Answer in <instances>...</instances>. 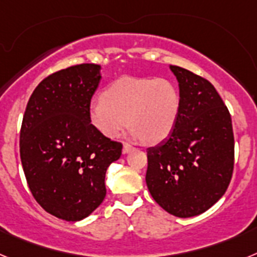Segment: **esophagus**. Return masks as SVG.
Listing matches in <instances>:
<instances>
[{"label":"esophagus","mask_w":257,"mask_h":257,"mask_svg":"<svg viewBox=\"0 0 257 257\" xmlns=\"http://www.w3.org/2000/svg\"><path fill=\"white\" fill-rule=\"evenodd\" d=\"M133 149H134L133 145H130V144H128V143H123V149H122V152H123L124 154L130 153V152L133 151Z\"/></svg>","instance_id":"34e87169"}]
</instances>
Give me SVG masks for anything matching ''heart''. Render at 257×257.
<instances>
[{
	"label": "heart",
	"instance_id": "obj_1",
	"mask_svg": "<svg viewBox=\"0 0 257 257\" xmlns=\"http://www.w3.org/2000/svg\"><path fill=\"white\" fill-rule=\"evenodd\" d=\"M180 108V92L170 79L123 76L91 104L88 121L108 139L119 138L128 123L135 139L158 144L171 135Z\"/></svg>",
	"mask_w": 257,
	"mask_h": 257
}]
</instances>
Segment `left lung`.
Masks as SVG:
<instances>
[{
    "label": "left lung",
    "mask_w": 257,
    "mask_h": 257,
    "mask_svg": "<svg viewBox=\"0 0 257 257\" xmlns=\"http://www.w3.org/2000/svg\"><path fill=\"white\" fill-rule=\"evenodd\" d=\"M181 108L171 135L147 149V187L154 201L178 217L207 211L224 196L234 167L231 118L207 79L170 65Z\"/></svg>",
    "instance_id": "obj_1"
}]
</instances>
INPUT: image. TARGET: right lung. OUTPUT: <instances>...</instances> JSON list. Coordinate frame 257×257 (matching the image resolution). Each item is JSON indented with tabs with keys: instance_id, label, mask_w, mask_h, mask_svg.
<instances>
[{
	"instance_id": "right-lung-1",
	"label": "right lung",
	"mask_w": 257,
	"mask_h": 257,
	"mask_svg": "<svg viewBox=\"0 0 257 257\" xmlns=\"http://www.w3.org/2000/svg\"><path fill=\"white\" fill-rule=\"evenodd\" d=\"M101 67L79 64L50 74L29 97L20 130V160L38 205L67 221L96 210L106 194L105 174L122 144L88 121Z\"/></svg>"
}]
</instances>
